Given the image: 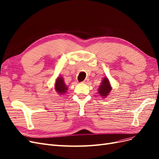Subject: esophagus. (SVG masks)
Segmentation results:
<instances>
[{
	"instance_id": "1",
	"label": "esophagus",
	"mask_w": 159,
	"mask_h": 159,
	"mask_svg": "<svg viewBox=\"0 0 159 159\" xmlns=\"http://www.w3.org/2000/svg\"><path fill=\"white\" fill-rule=\"evenodd\" d=\"M89 82V79H85L83 82H82V83H84V84H87Z\"/></svg>"
}]
</instances>
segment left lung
Segmentation results:
<instances>
[{
	"label": "left lung",
	"mask_w": 159,
	"mask_h": 159,
	"mask_svg": "<svg viewBox=\"0 0 159 159\" xmlns=\"http://www.w3.org/2000/svg\"><path fill=\"white\" fill-rule=\"evenodd\" d=\"M112 90V87L110 83V81L107 77H105L102 78L100 85L98 86L97 89L98 94L102 98H106L109 93H110Z\"/></svg>",
	"instance_id": "left-lung-1"
}]
</instances>
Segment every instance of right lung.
<instances>
[{
    "mask_svg": "<svg viewBox=\"0 0 159 159\" xmlns=\"http://www.w3.org/2000/svg\"><path fill=\"white\" fill-rule=\"evenodd\" d=\"M54 89L58 95H64L67 92L68 88V86L66 85L64 80L62 76H58L56 79L54 83Z\"/></svg>",
    "mask_w": 159,
    "mask_h": 159,
    "instance_id": "obj_1",
    "label": "right lung"
}]
</instances>
